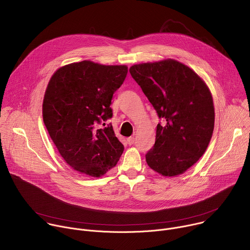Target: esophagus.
I'll use <instances>...</instances> for the list:
<instances>
[{
	"instance_id": "1",
	"label": "esophagus",
	"mask_w": 250,
	"mask_h": 250,
	"mask_svg": "<svg viewBox=\"0 0 250 250\" xmlns=\"http://www.w3.org/2000/svg\"><path fill=\"white\" fill-rule=\"evenodd\" d=\"M126 141H127V144H128L129 146H131V145L134 144V137H133V136H129V137H127Z\"/></svg>"
}]
</instances>
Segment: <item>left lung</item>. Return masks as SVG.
Listing matches in <instances>:
<instances>
[{
	"mask_svg": "<svg viewBox=\"0 0 250 250\" xmlns=\"http://www.w3.org/2000/svg\"><path fill=\"white\" fill-rule=\"evenodd\" d=\"M129 72L162 121L146 154L148 166L163 176L184 173L205 153L212 135L215 109L208 88L173 59L136 64Z\"/></svg>",
	"mask_w": 250,
	"mask_h": 250,
	"instance_id": "1",
	"label": "left lung"
}]
</instances>
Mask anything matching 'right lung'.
Segmentation results:
<instances>
[{
	"mask_svg": "<svg viewBox=\"0 0 250 250\" xmlns=\"http://www.w3.org/2000/svg\"><path fill=\"white\" fill-rule=\"evenodd\" d=\"M126 74L125 65L85 60L59 68L47 85L44 125L60 155L80 173L100 177L124 152L112 124L105 122L113 117V95Z\"/></svg>",
	"mask_w": 250,
	"mask_h": 250,
	"instance_id": "obj_1",
	"label": "right lung"
}]
</instances>
